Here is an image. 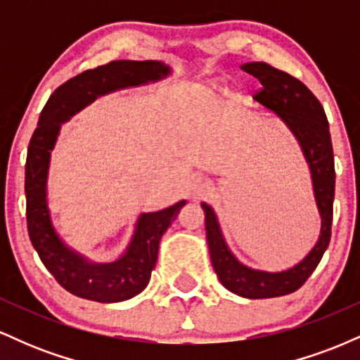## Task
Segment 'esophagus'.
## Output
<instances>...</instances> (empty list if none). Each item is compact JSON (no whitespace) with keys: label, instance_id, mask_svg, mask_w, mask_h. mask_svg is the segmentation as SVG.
<instances>
[{"label":"esophagus","instance_id":"34e87169","mask_svg":"<svg viewBox=\"0 0 360 360\" xmlns=\"http://www.w3.org/2000/svg\"><path fill=\"white\" fill-rule=\"evenodd\" d=\"M205 189H206L205 181L200 179V177H196V179H194L193 184H191V196L194 198V200H198L200 196H203Z\"/></svg>","mask_w":360,"mask_h":360}]
</instances>
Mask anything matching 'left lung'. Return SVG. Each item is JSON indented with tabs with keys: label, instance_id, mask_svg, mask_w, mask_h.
<instances>
[{
	"label": "left lung",
	"instance_id": "left-lung-1",
	"mask_svg": "<svg viewBox=\"0 0 360 360\" xmlns=\"http://www.w3.org/2000/svg\"><path fill=\"white\" fill-rule=\"evenodd\" d=\"M243 71L257 77L262 89L254 96L264 108L278 117L298 140L309 167L313 194L321 218L320 237L313 249L286 271L269 272L252 269L238 260L226 245L220 223L210 205L201 203L205 212L206 242L210 259L220 283L242 298H276L295 292L307 283L323 257L332 235L333 196H335V164L330 139L328 120L321 103L303 82L266 62H247Z\"/></svg>",
	"mask_w": 360,
	"mask_h": 360
}]
</instances>
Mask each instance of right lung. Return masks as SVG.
<instances>
[{
	"mask_svg": "<svg viewBox=\"0 0 360 360\" xmlns=\"http://www.w3.org/2000/svg\"><path fill=\"white\" fill-rule=\"evenodd\" d=\"M171 65L162 60H113L81 72L59 86L49 98L32 135L25 166L27 225L34 249L62 288L79 298L118 303L147 288L155 267L159 242L176 220L186 200L159 212L140 213L127 250L113 262H93L68 247L52 225L47 203L51 152L62 123L113 91L147 84L167 77Z\"/></svg>",
	"mask_w": 360,
	"mask_h": 360,
	"instance_id": "1",
	"label": "right lung"
}]
</instances>
